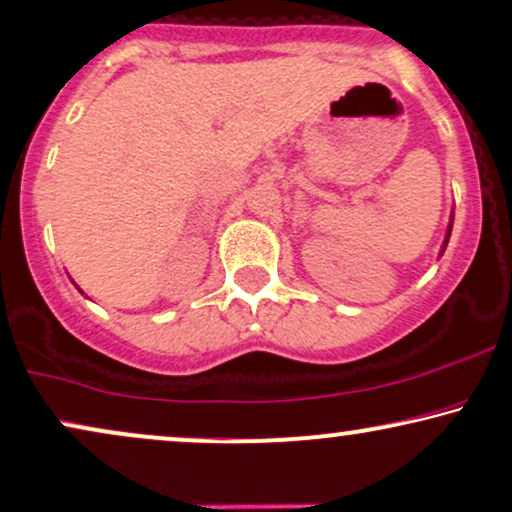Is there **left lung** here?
Returning a JSON list of instances; mask_svg holds the SVG:
<instances>
[{
	"label": "left lung",
	"instance_id": "1",
	"mask_svg": "<svg viewBox=\"0 0 512 512\" xmlns=\"http://www.w3.org/2000/svg\"><path fill=\"white\" fill-rule=\"evenodd\" d=\"M449 236H451V224H449V231H446V241H449ZM446 241H444V248H446ZM442 248V250H444Z\"/></svg>",
	"mask_w": 512,
	"mask_h": 512
}]
</instances>
